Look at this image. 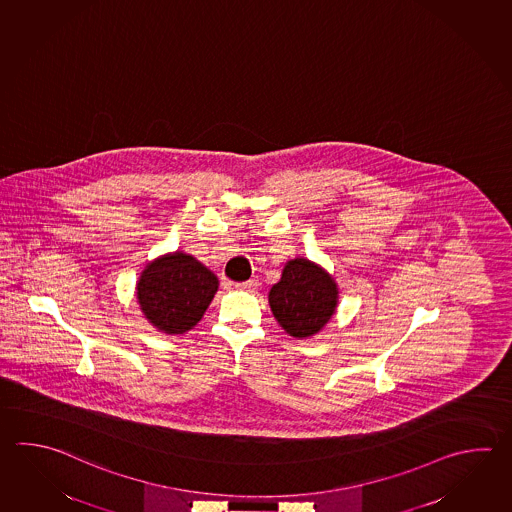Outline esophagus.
Returning a JSON list of instances; mask_svg holds the SVG:
<instances>
[{"label": "esophagus", "instance_id": "obj_1", "mask_svg": "<svg viewBox=\"0 0 512 512\" xmlns=\"http://www.w3.org/2000/svg\"><path fill=\"white\" fill-rule=\"evenodd\" d=\"M255 286H257V282L255 281L237 282V284H235L237 290H244V292H253Z\"/></svg>", "mask_w": 512, "mask_h": 512}]
</instances>
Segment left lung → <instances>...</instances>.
I'll list each match as a JSON object with an SVG mask.
<instances>
[{
    "mask_svg": "<svg viewBox=\"0 0 512 512\" xmlns=\"http://www.w3.org/2000/svg\"><path fill=\"white\" fill-rule=\"evenodd\" d=\"M337 299L334 277L304 257L286 262L281 281L268 293L273 317L297 339L321 332L335 313Z\"/></svg>",
    "mask_w": 512,
    "mask_h": 512,
    "instance_id": "8db88e82",
    "label": "left lung"
}]
</instances>
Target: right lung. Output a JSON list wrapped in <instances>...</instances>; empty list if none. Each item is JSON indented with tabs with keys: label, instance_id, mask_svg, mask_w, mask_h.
<instances>
[{
	"label": "right lung",
	"instance_id": "right-lung-1",
	"mask_svg": "<svg viewBox=\"0 0 512 512\" xmlns=\"http://www.w3.org/2000/svg\"><path fill=\"white\" fill-rule=\"evenodd\" d=\"M219 279L193 255L175 251L149 262L136 282V299L149 323L164 334H186L202 319Z\"/></svg>",
	"mask_w": 512,
	"mask_h": 512
}]
</instances>
